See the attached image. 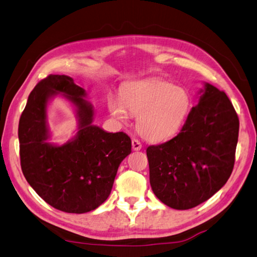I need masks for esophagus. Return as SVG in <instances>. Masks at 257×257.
<instances>
[{
  "mask_svg": "<svg viewBox=\"0 0 257 257\" xmlns=\"http://www.w3.org/2000/svg\"><path fill=\"white\" fill-rule=\"evenodd\" d=\"M132 145H133V149L134 150H140V149H142V144H140V142H139L138 139L133 138Z\"/></svg>",
  "mask_w": 257,
  "mask_h": 257,
  "instance_id": "obj_1",
  "label": "esophagus"
}]
</instances>
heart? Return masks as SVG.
<instances>
[{
    "instance_id": "b5f03b06",
    "label": "heart",
    "mask_w": 257,
    "mask_h": 257,
    "mask_svg": "<svg viewBox=\"0 0 257 257\" xmlns=\"http://www.w3.org/2000/svg\"><path fill=\"white\" fill-rule=\"evenodd\" d=\"M110 114L125 121L128 113L137 117L138 133L150 142H164L177 135L187 119L192 100L184 88L160 79L143 80L125 87L120 98L110 94Z\"/></svg>"
}]
</instances>
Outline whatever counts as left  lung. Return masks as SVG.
<instances>
[{
    "instance_id": "8db88e82",
    "label": "left lung",
    "mask_w": 257,
    "mask_h": 257,
    "mask_svg": "<svg viewBox=\"0 0 257 257\" xmlns=\"http://www.w3.org/2000/svg\"><path fill=\"white\" fill-rule=\"evenodd\" d=\"M180 133L149 146L154 194L174 209H190L209 199L233 172L239 120L224 91L205 83Z\"/></svg>"
}]
</instances>
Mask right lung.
I'll return each mask as SVG.
<instances>
[{
    "instance_id": "right-lung-1",
    "label": "right lung",
    "mask_w": 257,
    "mask_h": 257,
    "mask_svg": "<svg viewBox=\"0 0 257 257\" xmlns=\"http://www.w3.org/2000/svg\"><path fill=\"white\" fill-rule=\"evenodd\" d=\"M59 93L75 107L78 133L63 145L48 143L46 109ZM84 89L68 75L51 74L30 93L19 122L21 168L44 202L65 213L99 207L111 193L119 165L132 153L124 133H107L92 124L94 110Z\"/></svg>"
}]
</instances>
